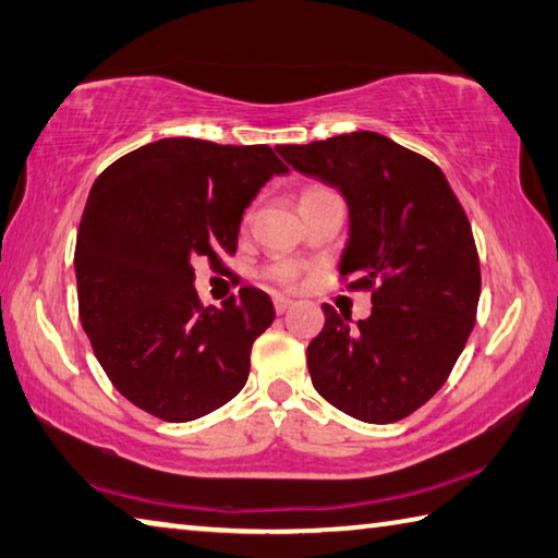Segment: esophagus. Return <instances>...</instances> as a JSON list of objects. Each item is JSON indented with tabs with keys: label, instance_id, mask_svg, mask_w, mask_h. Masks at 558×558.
<instances>
[{
	"label": "esophagus",
	"instance_id": "obj_1",
	"mask_svg": "<svg viewBox=\"0 0 558 558\" xmlns=\"http://www.w3.org/2000/svg\"><path fill=\"white\" fill-rule=\"evenodd\" d=\"M294 306V299H289V296H274V311H277V314H287V311Z\"/></svg>",
	"mask_w": 558,
	"mask_h": 558
}]
</instances>
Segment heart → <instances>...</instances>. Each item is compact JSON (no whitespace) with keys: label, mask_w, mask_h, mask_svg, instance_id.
Wrapping results in <instances>:
<instances>
[{"label":"heart","mask_w":558,"mask_h":558,"mask_svg":"<svg viewBox=\"0 0 558 558\" xmlns=\"http://www.w3.org/2000/svg\"><path fill=\"white\" fill-rule=\"evenodd\" d=\"M269 277L277 279L279 284H289V281H294L296 271H294V267H289V264H279V267L269 269Z\"/></svg>","instance_id":"b5f03b06"}]
</instances>
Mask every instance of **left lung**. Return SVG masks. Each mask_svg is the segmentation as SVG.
<instances>
[{"mask_svg":"<svg viewBox=\"0 0 558 558\" xmlns=\"http://www.w3.org/2000/svg\"><path fill=\"white\" fill-rule=\"evenodd\" d=\"M296 171L348 203L340 277L373 289V314L353 324L328 304L306 350L316 392L348 416L392 424L426 404L475 326L481 264L473 230L444 171L377 132L281 144Z\"/></svg>","mask_w":558,"mask_h":558,"instance_id":"1","label":"left lung"}]
</instances>
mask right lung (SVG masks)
Returning <instances> with one entry per match:
<instances>
[{
	"instance_id": "add662e5",
	"label": "right lung",
	"mask_w": 558,
	"mask_h": 558,
	"mask_svg": "<svg viewBox=\"0 0 558 558\" xmlns=\"http://www.w3.org/2000/svg\"><path fill=\"white\" fill-rule=\"evenodd\" d=\"M281 173L267 144L169 136L97 175L75 242L81 324L117 392L144 412L193 422L247 383L271 299L242 287L203 308L193 259L218 267L220 250H238L244 208Z\"/></svg>"
}]
</instances>
